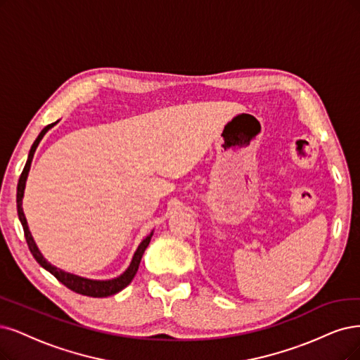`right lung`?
<instances>
[{
	"mask_svg": "<svg viewBox=\"0 0 360 360\" xmlns=\"http://www.w3.org/2000/svg\"><path fill=\"white\" fill-rule=\"evenodd\" d=\"M58 123V122H56ZM56 123H51L49 126H46L41 133H39L38 138L35 139V142L32 143L31 146V151H30V155H28V160H26V165L22 170V175L19 178V184H18V195H16V202H18V215H19V219H20V224L23 227V233H25V238H26V243H28V248L31 250L32 257L35 258V261L41 265L43 269H46L47 271H50L53 276H55L58 281L60 283H63L66 288L77 292V294H82V295H86V297H93V298H105V297H111L114 294H117V292L123 290L131 281L133 277H135L138 269H139V264H141V259H142V255L145 249L148 248L150 245V240L153 237V231L151 234L146 236L143 240L141 242V245L138 246L135 255H133L131 258V262L127 267V270L122 274L118 276L115 278H111V281H91V278H86V277H79V276H75V274H71V273H66L58 267H55V265H51L44 257L41 252H39V249L37 248L34 238L31 236V231L28 229V222H26V218H25V214H23V209H22V198H23V191H25V184H26V178H28V173H30V169H31V162L34 158V153L37 150V146L39 143V141L43 139V136L46 135V133L55 126Z\"/></svg>",
	"mask_w": 360,
	"mask_h": 360,
	"instance_id": "1",
	"label": "right lung"
}]
</instances>
